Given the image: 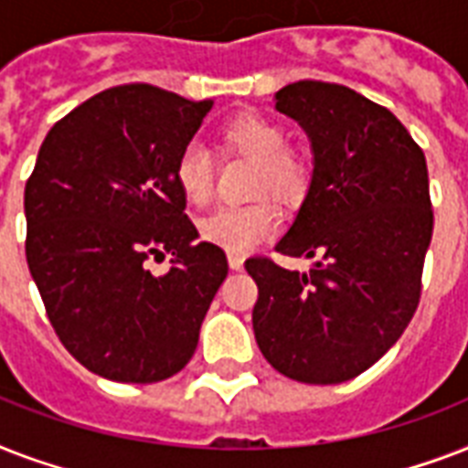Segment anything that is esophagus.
Here are the masks:
<instances>
[{
  "mask_svg": "<svg viewBox=\"0 0 468 468\" xmlns=\"http://www.w3.org/2000/svg\"><path fill=\"white\" fill-rule=\"evenodd\" d=\"M228 264H230V270L240 271L242 264H245V257L238 255V252H228Z\"/></svg>",
  "mask_w": 468,
  "mask_h": 468,
  "instance_id": "obj_1",
  "label": "esophagus"
}]
</instances>
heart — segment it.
I'll list each match as a JSON object with an SVG mask.
<instances>
[{
  "instance_id": "1",
  "label": "heart",
  "mask_w": 468,
  "mask_h": 468,
  "mask_svg": "<svg viewBox=\"0 0 468 468\" xmlns=\"http://www.w3.org/2000/svg\"><path fill=\"white\" fill-rule=\"evenodd\" d=\"M223 145L235 155L257 165L252 194L270 191L274 197L293 201L306 194L311 167L306 157L286 148L284 128L270 119L248 113L223 128ZM175 184L184 201L191 206L208 204L213 194V160L198 143H186L175 160ZM282 216L277 206L260 198L255 204L223 206L208 213L201 223V238L228 252H248L279 230Z\"/></svg>"
}]
</instances>
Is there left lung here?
I'll return each mask as SVG.
<instances>
[{
  "instance_id": "8db88e82",
  "label": "left lung",
  "mask_w": 468,
  "mask_h": 468,
  "mask_svg": "<svg viewBox=\"0 0 468 468\" xmlns=\"http://www.w3.org/2000/svg\"><path fill=\"white\" fill-rule=\"evenodd\" d=\"M274 101L313 150L311 186L277 252L318 262H245L260 289L255 340L279 374L342 384L378 362L418 308L432 240L428 165L388 109L349 87L301 80Z\"/></svg>"
}]
</instances>
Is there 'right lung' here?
I'll use <instances>...</instances> for the list:
<instances>
[{
    "mask_svg": "<svg viewBox=\"0 0 468 468\" xmlns=\"http://www.w3.org/2000/svg\"><path fill=\"white\" fill-rule=\"evenodd\" d=\"M213 101L121 84L60 119L24 191L26 260L50 325L99 377L155 384L182 371L228 274L186 218L175 160ZM172 254L165 275L150 259Z\"/></svg>",
    "mask_w": 468,
    "mask_h": 468,
    "instance_id": "1",
    "label": "right lung"
}]
</instances>
